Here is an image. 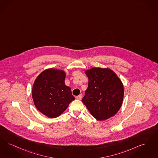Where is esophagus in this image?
<instances>
[{
	"label": "esophagus",
	"instance_id": "1",
	"mask_svg": "<svg viewBox=\"0 0 158 158\" xmlns=\"http://www.w3.org/2000/svg\"><path fill=\"white\" fill-rule=\"evenodd\" d=\"M76 98L77 100H81V99H82V95H78V96H77L76 97Z\"/></svg>",
	"mask_w": 158,
	"mask_h": 158
}]
</instances>
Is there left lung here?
Instances as JSON below:
<instances>
[{
    "label": "left lung",
    "instance_id": "8db88e82",
    "mask_svg": "<svg viewBox=\"0 0 158 158\" xmlns=\"http://www.w3.org/2000/svg\"><path fill=\"white\" fill-rule=\"evenodd\" d=\"M85 73L88 77V87L82 102L97 120L110 118L122 104L124 89L120 79L108 68H94Z\"/></svg>",
    "mask_w": 158,
    "mask_h": 158
}]
</instances>
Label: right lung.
Returning <instances> with one entry per match:
<instances>
[{
  "mask_svg": "<svg viewBox=\"0 0 158 158\" xmlns=\"http://www.w3.org/2000/svg\"><path fill=\"white\" fill-rule=\"evenodd\" d=\"M65 72L48 69L42 72L34 82L32 98L38 110L50 118H55L75 99L69 87L64 84Z\"/></svg>",
  "mask_w": 158,
  "mask_h": 158,
  "instance_id": "obj_1",
  "label": "right lung"
}]
</instances>
